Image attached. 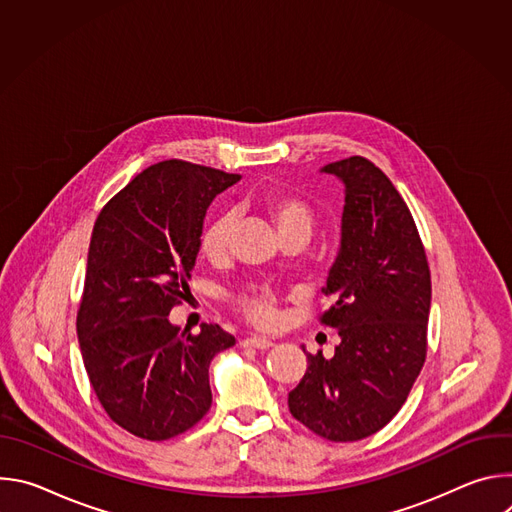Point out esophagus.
<instances>
[{"instance_id": "1", "label": "esophagus", "mask_w": 512, "mask_h": 512, "mask_svg": "<svg viewBox=\"0 0 512 512\" xmlns=\"http://www.w3.org/2000/svg\"><path fill=\"white\" fill-rule=\"evenodd\" d=\"M245 346H251V348H259V350H267L273 346V342L269 338H263V336H251L243 342Z\"/></svg>"}]
</instances>
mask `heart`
Masks as SVG:
<instances>
[{"label": "heart", "instance_id": "obj_1", "mask_svg": "<svg viewBox=\"0 0 512 512\" xmlns=\"http://www.w3.org/2000/svg\"><path fill=\"white\" fill-rule=\"evenodd\" d=\"M265 208H267V214L271 216L279 237L291 235V233L310 237L314 227V212L308 206V202H304L302 198L269 194L265 200ZM233 227H235V216L231 212L218 216L216 221H212L200 241L202 255L208 257L210 261H221L229 251ZM237 304L253 324L273 326L279 318L277 302L267 289L247 291V294L239 296Z\"/></svg>", "mask_w": 512, "mask_h": 512}]
</instances>
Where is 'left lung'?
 <instances>
[{"instance_id": "left-lung-1", "label": "left lung", "mask_w": 512, "mask_h": 512, "mask_svg": "<svg viewBox=\"0 0 512 512\" xmlns=\"http://www.w3.org/2000/svg\"><path fill=\"white\" fill-rule=\"evenodd\" d=\"M320 172L344 186L340 245L322 287L334 298L322 322L340 344L330 358L308 354L287 405L326 440L356 442L397 415L423 367L431 277L405 200L373 162L352 156Z\"/></svg>"}]
</instances>
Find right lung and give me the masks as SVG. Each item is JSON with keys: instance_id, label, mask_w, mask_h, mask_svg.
Listing matches in <instances>:
<instances>
[{"instance_id": "1", "label": "right lung", "mask_w": 512, "mask_h": 512, "mask_svg": "<svg viewBox=\"0 0 512 512\" xmlns=\"http://www.w3.org/2000/svg\"><path fill=\"white\" fill-rule=\"evenodd\" d=\"M239 180L182 160L160 162L97 216L79 344L101 405L143 440H170L206 415L210 362L237 342L218 324L180 334L170 310L188 289L210 202Z\"/></svg>"}]
</instances>
